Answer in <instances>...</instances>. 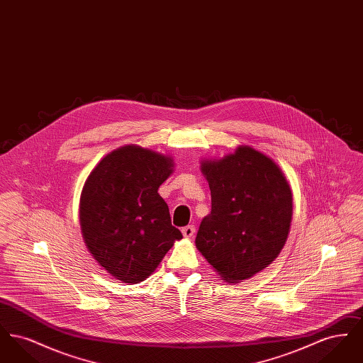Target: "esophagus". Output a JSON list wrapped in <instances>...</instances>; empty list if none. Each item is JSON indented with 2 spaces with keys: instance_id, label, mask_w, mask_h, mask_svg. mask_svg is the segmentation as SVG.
Returning a JSON list of instances; mask_svg holds the SVG:
<instances>
[{
  "instance_id": "obj_1",
  "label": "esophagus",
  "mask_w": 363,
  "mask_h": 363,
  "mask_svg": "<svg viewBox=\"0 0 363 363\" xmlns=\"http://www.w3.org/2000/svg\"><path fill=\"white\" fill-rule=\"evenodd\" d=\"M194 233H196V227L194 225H186V227L182 228V235L185 238H191L194 235Z\"/></svg>"
}]
</instances>
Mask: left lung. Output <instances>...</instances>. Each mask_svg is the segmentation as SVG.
<instances>
[{"mask_svg":"<svg viewBox=\"0 0 363 363\" xmlns=\"http://www.w3.org/2000/svg\"><path fill=\"white\" fill-rule=\"evenodd\" d=\"M212 208L196 247L227 283L255 277L275 261L293 219V191L277 162L250 145L203 159Z\"/></svg>","mask_w":363,"mask_h":363,"instance_id":"left-lung-1","label":"left lung"}]
</instances>
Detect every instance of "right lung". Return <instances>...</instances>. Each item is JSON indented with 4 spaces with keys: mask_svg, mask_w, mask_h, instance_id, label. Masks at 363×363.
Listing matches in <instances>:
<instances>
[{
    "mask_svg": "<svg viewBox=\"0 0 363 363\" xmlns=\"http://www.w3.org/2000/svg\"><path fill=\"white\" fill-rule=\"evenodd\" d=\"M173 173L172 156L129 144L104 156L86 177L82 234L92 257L122 283L145 280L182 238L157 193Z\"/></svg>",
    "mask_w": 363,
    "mask_h": 363,
    "instance_id": "right-lung-1",
    "label": "right lung"
}]
</instances>
